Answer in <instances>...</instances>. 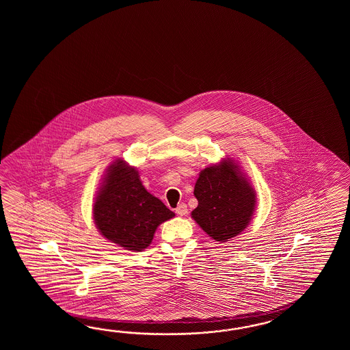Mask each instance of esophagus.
Wrapping results in <instances>:
<instances>
[{"label": "esophagus", "mask_w": 350, "mask_h": 350, "mask_svg": "<svg viewBox=\"0 0 350 350\" xmlns=\"http://www.w3.org/2000/svg\"><path fill=\"white\" fill-rule=\"evenodd\" d=\"M175 211H176L178 215H186V214H187V206H186V204H180L178 208H175Z\"/></svg>", "instance_id": "1"}]
</instances>
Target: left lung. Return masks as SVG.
I'll return each instance as SVG.
<instances>
[{"mask_svg":"<svg viewBox=\"0 0 350 350\" xmlns=\"http://www.w3.org/2000/svg\"><path fill=\"white\" fill-rule=\"evenodd\" d=\"M232 160L204 169L195 184L198 208L191 216L216 241L225 243L250 223L256 204L255 191Z\"/></svg>","mask_w":350,"mask_h":350,"instance_id":"1","label":"left lung"}]
</instances>
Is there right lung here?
Masks as SVG:
<instances>
[{
	"label": "right lung",
	"mask_w": 350,
	"mask_h": 350,
	"mask_svg": "<svg viewBox=\"0 0 350 350\" xmlns=\"http://www.w3.org/2000/svg\"><path fill=\"white\" fill-rule=\"evenodd\" d=\"M174 216L144 187L135 167L120 159L109 166L94 202V220L105 238L142 252L151 244L157 226Z\"/></svg>",
	"instance_id": "1"
}]
</instances>
